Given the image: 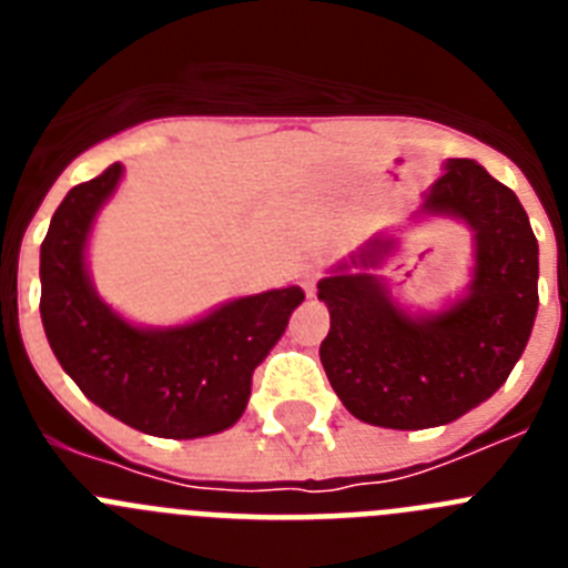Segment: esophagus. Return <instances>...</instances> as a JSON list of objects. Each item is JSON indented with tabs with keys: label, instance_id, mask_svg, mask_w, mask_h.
Wrapping results in <instances>:
<instances>
[{
	"label": "esophagus",
	"instance_id": "1",
	"mask_svg": "<svg viewBox=\"0 0 568 568\" xmlns=\"http://www.w3.org/2000/svg\"><path fill=\"white\" fill-rule=\"evenodd\" d=\"M315 284H318V275H315L313 270H310V273H304V281H301V287H304V293H307L310 298H313V295H315Z\"/></svg>",
	"mask_w": 568,
	"mask_h": 568
}]
</instances>
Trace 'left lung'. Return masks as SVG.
<instances>
[{
	"mask_svg": "<svg viewBox=\"0 0 568 568\" xmlns=\"http://www.w3.org/2000/svg\"><path fill=\"white\" fill-rule=\"evenodd\" d=\"M424 207L475 230V281L455 307L409 318L369 273L318 281L329 307L324 373L355 418L386 429L449 424L484 404L518 364L538 313V239L518 195L480 164L453 159ZM381 250L375 241L353 264L369 267Z\"/></svg>",
	"mask_w": 568,
	"mask_h": 568,
	"instance_id": "1",
	"label": "left lung"
}]
</instances>
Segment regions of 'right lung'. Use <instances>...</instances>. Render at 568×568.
Returning <instances> with one entry per match:
<instances>
[{
    "label": "right lung",
    "mask_w": 568,
    "mask_h": 568,
    "mask_svg": "<svg viewBox=\"0 0 568 568\" xmlns=\"http://www.w3.org/2000/svg\"><path fill=\"white\" fill-rule=\"evenodd\" d=\"M122 179L115 162L64 195L42 241L44 335L64 373L104 413L155 438H202L241 418L253 369L304 301L301 287L230 301L175 329L130 327L90 287L84 241Z\"/></svg>",
    "instance_id": "right-lung-1"
}]
</instances>
